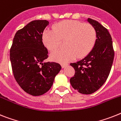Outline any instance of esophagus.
Instances as JSON below:
<instances>
[{
	"mask_svg": "<svg viewBox=\"0 0 121 121\" xmlns=\"http://www.w3.org/2000/svg\"><path fill=\"white\" fill-rule=\"evenodd\" d=\"M67 65H68L67 64H64H64H61V66L62 68H64L65 67L67 66Z\"/></svg>",
	"mask_w": 121,
	"mask_h": 121,
	"instance_id": "1",
	"label": "esophagus"
}]
</instances>
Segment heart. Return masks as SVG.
Here are the masks:
<instances>
[{
	"instance_id": "b5f03b06",
	"label": "heart",
	"mask_w": 121,
	"mask_h": 121,
	"mask_svg": "<svg viewBox=\"0 0 121 121\" xmlns=\"http://www.w3.org/2000/svg\"><path fill=\"white\" fill-rule=\"evenodd\" d=\"M96 38L91 25L75 20L62 21L54 26L53 30H46L43 35L44 44L50 51L57 49L64 41L65 48L51 54L52 60L62 63L86 56L93 48Z\"/></svg>"
}]
</instances>
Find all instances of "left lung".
<instances>
[{
    "instance_id": "8db88e82",
    "label": "left lung",
    "mask_w": 121,
    "mask_h": 121,
    "mask_svg": "<svg viewBox=\"0 0 121 121\" xmlns=\"http://www.w3.org/2000/svg\"><path fill=\"white\" fill-rule=\"evenodd\" d=\"M87 21L95 28L97 39L93 49L84 59L70 64L75 74L70 79L72 87L85 95L95 92L105 83L114 57L112 38L108 30L97 21L91 18Z\"/></svg>"
}]
</instances>
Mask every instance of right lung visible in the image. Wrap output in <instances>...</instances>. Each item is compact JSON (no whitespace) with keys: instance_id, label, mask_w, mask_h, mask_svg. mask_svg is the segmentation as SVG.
Returning a JSON list of instances; mask_svg holds the SVG:
<instances>
[{"instance_id":"obj_1","label":"right lung","mask_w":121,"mask_h":121,"mask_svg":"<svg viewBox=\"0 0 121 121\" xmlns=\"http://www.w3.org/2000/svg\"><path fill=\"white\" fill-rule=\"evenodd\" d=\"M47 20H34L17 31L10 49V59L17 82L27 93L44 94L51 88L61 69L58 63L44 62L48 51L43 43Z\"/></svg>"}]
</instances>
